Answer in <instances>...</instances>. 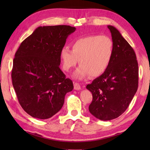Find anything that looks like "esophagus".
Listing matches in <instances>:
<instances>
[{
    "mask_svg": "<svg viewBox=\"0 0 150 150\" xmlns=\"http://www.w3.org/2000/svg\"><path fill=\"white\" fill-rule=\"evenodd\" d=\"M74 89L76 90H81V86L77 82H74Z\"/></svg>",
    "mask_w": 150,
    "mask_h": 150,
    "instance_id": "1",
    "label": "esophagus"
}]
</instances>
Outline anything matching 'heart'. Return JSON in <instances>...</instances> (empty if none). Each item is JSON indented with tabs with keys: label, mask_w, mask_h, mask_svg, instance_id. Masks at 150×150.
<instances>
[{
	"label": "heart",
	"mask_w": 150,
	"mask_h": 150,
	"mask_svg": "<svg viewBox=\"0 0 150 150\" xmlns=\"http://www.w3.org/2000/svg\"><path fill=\"white\" fill-rule=\"evenodd\" d=\"M114 44L112 39L105 35H89L75 40L71 43V50L63 47L60 51V59L63 69L69 71L79 60L80 66L74 77L83 79L90 75L96 77L106 71L112 60Z\"/></svg>",
	"instance_id": "obj_1"
}]
</instances>
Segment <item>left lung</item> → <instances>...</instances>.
I'll use <instances>...</instances> for the list:
<instances>
[{"label": "left lung", "instance_id": "obj_1", "mask_svg": "<svg viewBox=\"0 0 150 150\" xmlns=\"http://www.w3.org/2000/svg\"><path fill=\"white\" fill-rule=\"evenodd\" d=\"M114 44V54L110 66L103 74L88 84L93 100L89 111L101 120L121 115L137 91L139 66L134 50L120 32L108 26Z\"/></svg>", "mask_w": 150, "mask_h": 150}]
</instances>
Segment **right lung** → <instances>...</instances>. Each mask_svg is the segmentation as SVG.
Returning <instances> with one entry per match:
<instances>
[{
    "label": "right lung",
    "mask_w": 150,
    "mask_h": 150,
    "mask_svg": "<svg viewBox=\"0 0 150 150\" xmlns=\"http://www.w3.org/2000/svg\"><path fill=\"white\" fill-rule=\"evenodd\" d=\"M76 28L67 25L40 26L22 41L15 53L12 84L18 103L30 115L52 117L61 109L71 80L60 69V51Z\"/></svg>",
    "instance_id": "1"
}]
</instances>
